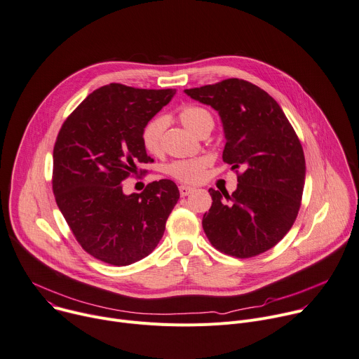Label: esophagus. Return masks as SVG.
<instances>
[{
  "mask_svg": "<svg viewBox=\"0 0 359 359\" xmlns=\"http://www.w3.org/2000/svg\"><path fill=\"white\" fill-rule=\"evenodd\" d=\"M179 191H180V196H187V194H190L191 191H194V187L182 184V186H179Z\"/></svg>",
  "mask_w": 359,
  "mask_h": 359,
  "instance_id": "esophagus-1",
  "label": "esophagus"
}]
</instances>
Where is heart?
<instances>
[{
	"mask_svg": "<svg viewBox=\"0 0 359 359\" xmlns=\"http://www.w3.org/2000/svg\"><path fill=\"white\" fill-rule=\"evenodd\" d=\"M179 117L182 124L194 136H196V133L205 124L213 123L210 113L198 106H187L182 109ZM165 128H166V121L161 117H156L144 126L142 132V142L144 149L150 154H158L161 151V136H163V132H165ZM208 165H209V160L206 157L177 160L168 165L166 173L184 183H196L202 179Z\"/></svg>",
	"mask_w": 359,
	"mask_h": 359,
	"instance_id": "obj_1",
	"label": "heart"
}]
</instances>
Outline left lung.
I'll return each instance as SVG.
<instances>
[{"mask_svg":"<svg viewBox=\"0 0 359 359\" xmlns=\"http://www.w3.org/2000/svg\"><path fill=\"white\" fill-rule=\"evenodd\" d=\"M184 93L217 111L226 139L223 161L243 170L232 194L209 189L213 203L202 220L208 239L236 257L269 250L301 206L306 169L295 130L272 97L249 81L227 79Z\"/></svg>","mask_w":359,"mask_h":359,"instance_id":"left-lung-1","label":"left lung"}]
</instances>
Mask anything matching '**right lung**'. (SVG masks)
Wrapping results in <instances>:
<instances>
[{
    "label": "right lung",
    "mask_w": 359,
    "mask_h": 359,
    "mask_svg": "<svg viewBox=\"0 0 359 359\" xmlns=\"http://www.w3.org/2000/svg\"><path fill=\"white\" fill-rule=\"evenodd\" d=\"M176 90L111 83L93 91L64 121L53 151L57 206L81 248L106 264L132 265L150 255L180 193L175 182H151L126 194L121 182L149 163L144 126Z\"/></svg>",
    "instance_id": "right-lung-1"
}]
</instances>
